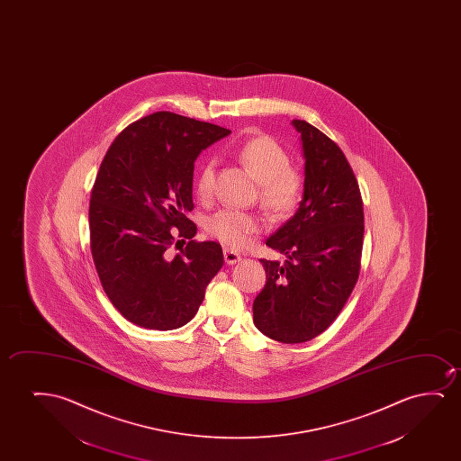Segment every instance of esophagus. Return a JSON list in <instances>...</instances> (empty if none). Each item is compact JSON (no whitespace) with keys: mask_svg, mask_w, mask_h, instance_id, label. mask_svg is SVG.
<instances>
[{"mask_svg":"<svg viewBox=\"0 0 461 461\" xmlns=\"http://www.w3.org/2000/svg\"><path fill=\"white\" fill-rule=\"evenodd\" d=\"M223 258H225L227 265H236V263H240V253L233 252V250H230V249L223 250Z\"/></svg>","mask_w":461,"mask_h":461,"instance_id":"1","label":"esophagus"}]
</instances>
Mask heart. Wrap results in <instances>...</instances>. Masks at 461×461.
<instances>
[{
  "label": "heart",
  "mask_w": 461,
  "mask_h": 461,
  "mask_svg": "<svg viewBox=\"0 0 461 461\" xmlns=\"http://www.w3.org/2000/svg\"><path fill=\"white\" fill-rule=\"evenodd\" d=\"M236 158L259 181V200L276 214H285L296 208L303 200L305 177L303 171L291 165L288 152L267 135L247 140L240 146ZM215 165L206 160L196 171L195 195L208 202L214 194ZM263 227L258 214L225 208L217 211L206 221V231L214 240L231 249H244L252 242L253 236Z\"/></svg>",
  "instance_id": "1"
}]
</instances>
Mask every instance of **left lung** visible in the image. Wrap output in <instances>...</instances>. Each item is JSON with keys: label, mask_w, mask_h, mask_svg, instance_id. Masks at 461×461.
Wrapping results in <instances>:
<instances>
[{"label": "left lung", "mask_w": 461, "mask_h": 461, "mask_svg": "<svg viewBox=\"0 0 461 461\" xmlns=\"http://www.w3.org/2000/svg\"><path fill=\"white\" fill-rule=\"evenodd\" d=\"M305 190L296 214L266 246L284 265L261 259L265 288L253 303V322L282 343H303L339 316L359 278L364 203L353 168L334 140L301 120Z\"/></svg>", "instance_id": "obj_1"}]
</instances>
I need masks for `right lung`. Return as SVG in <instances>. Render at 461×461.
<instances>
[{"label":"right lung","instance_id":"1","mask_svg":"<svg viewBox=\"0 0 461 461\" xmlns=\"http://www.w3.org/2000/svg\"><path fill=\"white\" fill-rule=\"evenodd\" d=\"M228 133L158 112L129 124L102 160L89 200L91 253L108 299L140 328L187 324L223 266L221 244L194 240L185 214L194 209V162Z\"/></svg>","mask_w":461,"mask_h":461}]
</instances>
